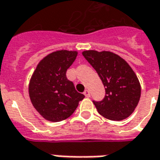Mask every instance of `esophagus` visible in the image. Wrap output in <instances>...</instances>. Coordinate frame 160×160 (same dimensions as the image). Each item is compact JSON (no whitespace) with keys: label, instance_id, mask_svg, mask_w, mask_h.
<instances>
[{"label":"esophagus","instance_id":"34e87169","mask_svg":"<svg viewBox=\"0 0 160 160\" xmlns=\"http://www.w3.org/2000/svg\"><path fill=\"white\" fill-rule=\"evenodd\" d=\"M83 94H84V96H85L86 97H89V96H90V92H89V89H86V90H84Z\"/></svg>","mask_w":160,"mask_h":160}]
</instances>
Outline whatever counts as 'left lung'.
I'll list each match as a JSON object with an SVG mask.
<instances>
[{
    "label": "left lung",
    "instance_id": "obj_1",
    "mask_svg": "<svg viewBox=\"0 0 160 160\" xmlns=\"http://www.w3.org/2000/svg\"><path fill=\"white\" fill-rule=\"evenodd\" d=\"M82 56L91 64L105 88L100 102L93 101L98 113L111 121H122L134 111L140 98L137 76L125 60L111 52L84 51Z\"/></svg>",
    "mask_w": 160,
    "mask_h": 160
}]
</instances>
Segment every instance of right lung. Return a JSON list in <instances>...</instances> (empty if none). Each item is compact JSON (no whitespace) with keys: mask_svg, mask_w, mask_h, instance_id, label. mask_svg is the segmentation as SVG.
I'll return each instance as SVG.
<instances>
[{"mask_svg":"<svg viewBox=\"0 0 160 160\" xmlns=\"http://www.w3.org/2000/svg\"><path fill=\"white\" fill-rule=\"evenodd\" d=\"M77 56V52L66 50L50 53L38 63L32 76L30 99L35 109L47 121L57 122L67 119L84 98L66 78L67 69Z\"/></svg>","mask_w":160,"mask_h":160,"instance_id":"1","label":"right lung"}]
</instances>
